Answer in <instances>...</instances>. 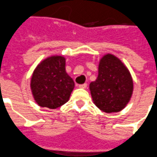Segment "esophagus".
<instances>
[{"instance_id": "1", "label": "esophagus", "mask_w": 157, "mask_h": 157, "mask_svg": "<svg viewBox=\"0 0 157 157\" xmlns=\"http://www.w3.org/2000/svg\"><path fill=\"white\" fill-rule=\"evenodd\" d=\"M79 88H82V89H86V87H87V84H83V85H79L78 86Z\"/></svg>"}]
</instances>
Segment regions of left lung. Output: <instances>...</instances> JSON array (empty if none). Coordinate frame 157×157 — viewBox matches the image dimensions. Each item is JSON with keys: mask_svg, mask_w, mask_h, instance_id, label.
I'll return each mask as SVG.
<instances>
[{"mask_svg": "<svg viewBox=\"0 0 157 157\" xmlns=\"http://www.w3.org/2000/svg\"><path fill=\"white\" fill-rule=\"evenodd\" d=\"M93 103L106 113L118 112L129 103L133 81L130 71L119 59L106 54L101 59L98 75L90 84Z\"/></svg>", "mask_w": 157, "mask_h": 157, "instance_id": "left-lung-1", "label": "left lung"}]
</instances>
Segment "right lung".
Listing matches in <instances>:
<instances>
[{
  "instance_id": "1",
  "label": "right lung",
  "mask_w": 157,
  "mask_h": 157,
  "mask_svg": "<svg viewBox=\"0 0 157 157\" xmlns=\"http://www.w3.org/2000/svg\"><path fill=\"white\" fill-rule=\"evenodd\" d=\"M66 59L52 56L38 65L31 78V90L41 107L56 109L69 100L74 82L66 71Z\"/></svg>"
}]
</instances>
